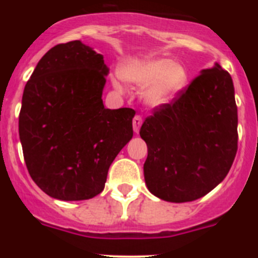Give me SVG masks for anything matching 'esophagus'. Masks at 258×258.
Here are the masks:
<instances>
[{
	"instance_id": "1",
	"label": "esophagus",
	"mask_w": 258,
	"mask_h": 258,
	"mask_svg": "<svg viewBox=\"0 0 258 258\" xmlns=\"http://www.w3.org/2000/svg\"><path fill=\"white\" fill-rule=\"evenodd\" d=\"M132 124H134V131L137 134V132L140 131V127H141V124H142V117L139 116V114H137V116H135L134 121H132Z\"/></svg>"
}]
</instances>
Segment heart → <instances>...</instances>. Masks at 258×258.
<instances>
[{
	"label": "heart",
	"instance_id": "obj_1",
	"mask_svg": "<svg viewBox=\"0 0 258 258\" xmlns=\"http://www.w3.org/2000/svg\"><path fill=\"white\" fill-rule=\"evenodd\" d=\"M119 74L131 85L140 87L151 85L145 92V101L152 107L170 102L186 87L188 80L186 69L171 58L131 61L121 67Z\"/></svg>",
	"mask_w": 258,
	"mask_h": 258
}]
</instances>
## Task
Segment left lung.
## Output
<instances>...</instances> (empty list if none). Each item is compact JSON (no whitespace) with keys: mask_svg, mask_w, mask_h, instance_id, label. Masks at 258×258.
<instances>
[{"mask_svg":"<svg viewBox=\"0 0 258 258\" xmlns=\"http://www.w3.org/2000/svg\"><path fill=\"white\" fill-rule=\"evenodd\" d=\"M237 121L231 75L218 63L202 70L140 130L148 151L144 165L148 191L176 204L212 191L235 160Z\"/></svg>","mask_w":258,"mask_h":258,"instance_id":"obj_1","label":"left lung"}]
</instances>
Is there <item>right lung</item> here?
Instances as JSON below:
<instances>
[{"mask_svg": "<svg viewBox=\"0 0 258 258\" xmlns=\"http://www.w3.org/2000/svg\"><path fill=\"white\" fill-rule=\"evenodd\" d=\"M108 67L81 41L52 47L25 86L18 132L30 176L45 194L82 201L105 188L107 172L134 136L132 108H105Z\"/></svg>", "mask_w": 258, "mask_h": 258, "instance_id": "add662e5", "label": "right lung"}]
</instances>
